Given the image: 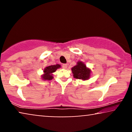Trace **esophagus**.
<instances>
[{"mask_svg":"<svg viewBox=\"0 0 132 132\" xmlns=\"http://www.w3.org/2000/svg\"><path fill=\"white\" fill-rule=\"evenodd\" d=\"M62 68H64V69H66V68H67V64H63L62 65Z\"/></svg>","mask_w":132,"mask_h":132,"instance_id":"34e87169","label":"esophagus"}]
</instances>
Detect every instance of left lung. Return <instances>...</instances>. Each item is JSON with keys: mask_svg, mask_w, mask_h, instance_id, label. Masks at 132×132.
<instances>
[{"mask_svg": "<svg viewBox=\"0 0 132 132\" xmlns=\"http://www.w3.org/2000/svg\"><path fill=\"white\" fill-rule=\"evenodd\" d=\"M73 76L76 79L86 80L91 76V70L86 67V65L82 61H78L76 65L71 68Z\"/></svg>", "mask_w": 132, "mask_h": 132, "instance_id": "obj_1", "label": "left lung"}]
</instances>
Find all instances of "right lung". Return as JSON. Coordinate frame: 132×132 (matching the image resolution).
<instances>
[{
	"label": "right lung",
	"instance_id": "right-lung-1",
	"mask_svg": "<svg viewBox=\"0 0 132 132\" xmlns=\"http://www.w3.org/2000/svg\"><path fill=\"white\" fill-rule=\"evenodd\" d=\"M61 67V65L59 64H56L53 65H50L46 67L43 70L44 74L41 76L42 77V79L43 80H50L53 78V73L56 71L57 68H59Z\"/></svg>",
	"mask_w": 132,
	"mask_h": 132
}]
</instances>
